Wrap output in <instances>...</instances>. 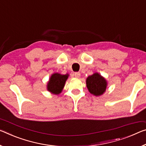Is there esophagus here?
Instances as JSON below:
<instances>
[{
  "label": "esophagus",
  "instance_id": "obj_1",
  "mask_svg": "<svg viewBox=\"0 0 146 146\" xmlns=\"http://www.w3.org/2000/svg\"><path fill=\"white\" fill-rule=\"evenodd\" d=\"M74 75L76 78H79L80 77V73L79 72H75L74 73Z\"/></svg>",
  "mask_w": 146,
  "mask_h": 146
}]
</instances>
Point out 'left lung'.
Segmentation results:
<instances>
[{"label": "left lung", "mask_w": 146, "mask_h": 146, "mask_svg": "<svg viewBox=\"0 0 146 146\" xmlns=\"http://www.w3.org/2000/svg\"><path fill=\"white\" fill-rule=\"evenodd\" d=\"M86 86L92 94L99 96L105 92L107 82L105 78L98 73H95L86 78Z\"/></svg>", "instance_id": "left-lung-1"}]
</instances>
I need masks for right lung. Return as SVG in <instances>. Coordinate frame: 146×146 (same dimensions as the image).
<instances>
[{
    "label": "right lung",
    "instance_id": "add662e5",
    "mask_svg": "<svg viewBox=\"0 0 146 146\" xmlns=\"http://www.w3.org/2000/svg\"><path fill=\"white\" fill-rule=\"evenodd\" d=\"M69 77L68 74L61 75V74L55 73L50 76V79L47 83V90L50 93L58 95L60 94L63 90L65 83Z\"/></svg>",
    "mask_w": 146,
    "mask_h": 146
}]
</instances>
